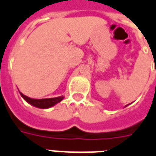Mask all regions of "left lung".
<instances>
[{
  "mask_svg": "<svg viewBox=\"0 0 156 156\" xmlns=\"http://www.w3.org/2000/svg\"><path fill=\"white\" fill-rule=\"evenodd\" d=\"M127 105H126V106H125V107H126V106H127Z\"/></svg>",
  "mask_w": 156,
  "mask_h": 156,
  "instance_id": "8db88e82",
  "label": "left lung"
}]
</instances>
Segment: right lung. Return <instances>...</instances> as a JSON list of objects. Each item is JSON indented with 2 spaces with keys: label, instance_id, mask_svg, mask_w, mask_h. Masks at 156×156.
Returning a JSON list of instances; mask_svg holds the SVG:
<instances>
[{
  "label": "right lung",
  "instance_id": "1",
  "mask_svg": "<svg viewBox=\"0 0 156 156\" xmlns=\"http://www.w3.org/2000/svg\"><path fill=\"white\" fill-rule=\"evenodd\" d=\"M20 95L24 100L26 101L28 104H30L34 107L39 108V109H48L51 108L52 106H54L57 104H58L59 102L63 100L64 98V96L57 97V98H42V99H35V98H31L29 97L23 95L22 92H19Z\"/></svg>",
  "mask_w": 156,
  "mask_h": 156
}]
</instances>
